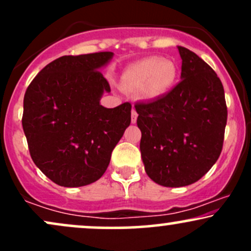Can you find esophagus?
<instances>
[{
	"label": "esophagus",
	"instance_id": "obj_1",
	"mask_svg": "<svg viewBox=\"0 0 251 251\" xmlns=\"http://www.w3.org/2000/svg\"><path fill=\"white\" fill-rule=\"evenodd\" d=\"M137 117H138L137 112H135V109L133 108V109H132V116H131L132 124H135V122H137Z\"/></svg>",
	"mask_w": 251,
	"mask_h": 251
}]
</instances>
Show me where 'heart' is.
I'll return each instance as SVG.
<instances>
[{
  "label": "heart",
  "instance_id": "b5f03b06",
  "mask_svg": "<svg viewBox=\"0 0 251 251\" xmlns=\"http://www.w3.org/2000/svg\"><path fill=\"white\" fill-rule=\"evenodd\" d=\"M178 76L175 62L160 57H145L126 67L122 75L125 87L132 91H142L149 99H155L168 94L174 88Z\"/></svg>",
  "mask_w": 251,
  "mask_h": 251
}]
</instances>
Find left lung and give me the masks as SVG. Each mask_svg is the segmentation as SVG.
<instances>
[{
  "instance_id": "8db88e82",
  "label": "left lung",
  "mask_w": 251,
  "mask_h": 251,
  "mask_svg": "<svg viewBox=\"0 0 251 251\" xmlns=\"http://www.w3.org/2000/svg\"><path fill=\"white\" fill-rule=\"evenodd\" d=\"M181 81L165 96L137 103L146 174L166 188L201 179L220 157L226 125L224 89L214 70L178 46Z\"/></svg>"
}]
</instances>
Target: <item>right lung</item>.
I'll return each instance as SVG.
<instances>
[{"mask_svg":"<svg viewBox=\"0 0 251 251\" xmlns=\"http://www.w3.org/2000/svg\"><path fill=\"white\" fill-rule=\"evenodd\" d=\"M111 51L66 55L48 63L28 86L22 126L31 159L65 188L94 183L131 124V103H100L111 88L101 71Z\"/></svg>","mask_w":251,"mask_h":251,"instance_id":"1","label":"right lung"}]
</instances>
